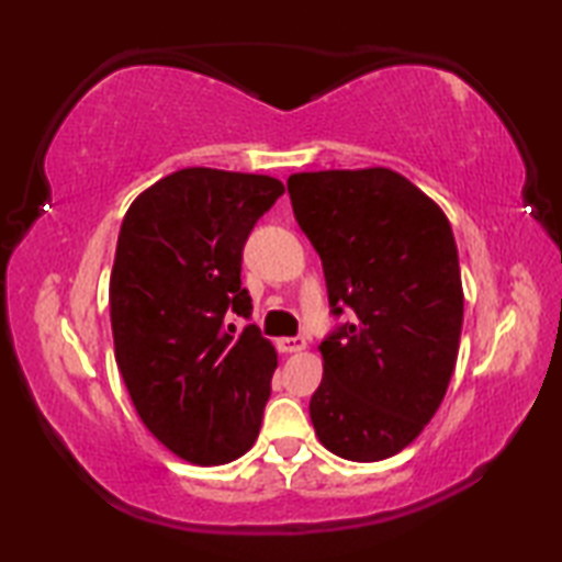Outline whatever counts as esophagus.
Returning a JSON list of instances; mask_svg holds the SVG:
<instances>
[{"label": "esophagus", "instance_id": "1", "mask_svg": "<svg viewBox=\"0 0 562 562\" xmlns=\"http://www.w3.org/2000/svg\"><path fill=\"white\" fill-rule=\"evenodd\" d=\"M280 351H284V355H294V351H302L304 347H307V341H304L302 337H282L278 341Z\"/></svg>", "mask_w": 562, "mask_h": 562}]
</instances>
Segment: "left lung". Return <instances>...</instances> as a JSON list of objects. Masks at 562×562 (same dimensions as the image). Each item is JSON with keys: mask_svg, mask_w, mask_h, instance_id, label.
Wrapping results in <instances>:
<instances>
[{"mask_svg": "<svg viewBox=\"0 0 562 562\" xmlns=\"http://www.w3.org/2000/svg\"><path fill=\"white\" fill-rule=\"evenodd\" d=\"M292 211L325 270L331 315L310 418L327 451L382 461L406 449L449 389L463 325L449 217L389 168L288 178Z\"/></svg>", "mask_w": 562, "mask_h": 562, "instance_id": "left-lung-1", "label": "left lung"}]
</instances>
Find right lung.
<instances>
[{"label":"right lung","instance_id":"add662e5","mask_svg":"<svg viewBox=\"0 0 562 562\" xmlns=\"http://www.w3.org/2000/svg\"><path fill=\"white\" fill-rule=\"evenodd\" d=\"M282 193L270 176L183 168L121 223L109 288L116 364L146 429L195 465L240 459L260 434L278 351L227 317L252 315L243 247Z\"/></svg>","mask_w":562,"mask_h":562}]
</instances>
